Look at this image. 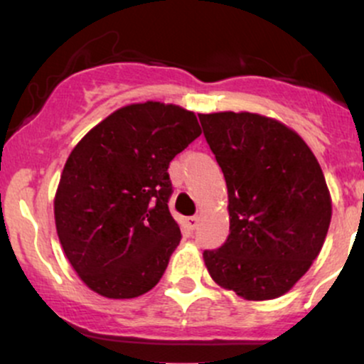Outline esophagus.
Segmentation results:
<instances>
[{
  "label": "esophagus",
  "instance_id": "esophagus-1",
  "mask_svg": "<svg viewBox=\"0 0 364 364\" xmlns=\"http://www.w3.org/2000/svg\"><path fill=\"white\" fill-rule=\"evenodd\" d=\"M185 223H186L188 231H195L196 225H198V217H195V215L193 217H188Z\"/></svg>",
  "mask_w": 364,
  "mask_h": 364
}]
</instances>
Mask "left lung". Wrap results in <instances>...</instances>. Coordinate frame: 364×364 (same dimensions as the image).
<instances>
[{
	"instance_id": "8db88e82",
	"label": "left lung",
	"mask_w": 364,
	"mask_h": 364,
	"mask_svg": "<svg viewBox=\"0 0 364 364\" xmlns=\"http://www.w3.org/2000/svg\"><path fill=\"white\" fill-rule=\"evenodd\" d=\"M223 169L229 236L203 260L220 287L248 301L286 294L318 257L332 200L323 173L294 129L255 112L198 114Z\"/></svg>"
}]
</instances>
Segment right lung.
<instances>
[{
  "mask_svg": "<svg viewBox=\"0 0 364 364\" xmlns=\"http://www.w3.org/2000/svg\"><path fill=\"white\" fill-rule=\"evenodd\" d=\"M200 133L195 112L147 101L114 111L72 150L54 220L63 252L89 289L129 299L161 281L181 241L168 207L169 162Z\"/></svg>",
  "mask_w": 364,
  "mask_h": 364,
  "instance_id": "add662e5",
  "label": "right lung"
}]
</instances>
